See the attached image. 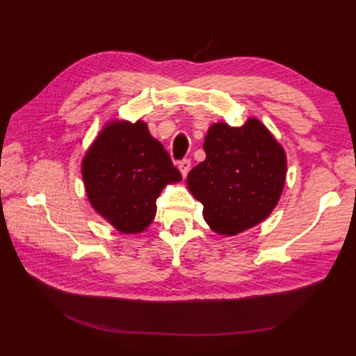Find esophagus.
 Returning <instances> with one entry per match:
<instances>
[{"label": "esophagus", "instance_id": "34e87169", "mask_svg": "<svg viewBox=\"0 0 356 356\" xmlns=\"http://www.w3.org/2000/svg\"><path fill=\"white\" fill-rule=\"evenodd\" d=\"M179 170H180V172H182V176L186 177L188 172H190V170H191V161H190V159H184L182 162H179Z\"/></svg>", "mask_w": 356, "mask_h": 356}]
</instances>
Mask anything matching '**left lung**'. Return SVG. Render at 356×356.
Instances as JSON below:
<instances>
[{"instance_id": "8db88e82", "label": "left lung", "mask_w": 356, "mask_h": 356, "mask_svg": "<svg viewBox=\"0 0 356 356\" xmlns=\"http://www.w3.org/2000/svg\"><path fill=\"white\" fill-rule=\"evenodd\" d=\"M207 159L188 174L203 218L222 236H236L274 211L286 182V153L257 118L241 127L217 122L203 142Z\"/></svg>"}]
</instances>
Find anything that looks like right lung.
<instances>
[{
    "label": "right lung",
    "instance_id": "obj_1",
    "mask_svg": "<svg viewBox=\"0 0 356 356\" xmlns=\"http://www.w3.org/2000/svg\"><path fill=\"white\" fill-rule=\"evenodd\" d=\"M81 170L93 209L122 234L145 231L163 188L182 180L143 120L108 122L87 149Z\"/></svg>",
    "mask_w": 356,
    "mask_h": 356
}]
</instances>
